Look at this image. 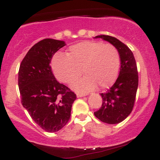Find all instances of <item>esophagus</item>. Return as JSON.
Listing matches in <instances>:
<instances>
[{
	"label": "esophagus",
	"mask_w": 160,
	"mask_h": 160,
	"mask_svg": "<svg viewBox=\"0 0 160 160\" xmlns=\"http://www.w3.org/2000/svg\"><path fill=\"white\" fill-rule=\"evenodd\" d=\"M88 94H86V93H77V97L78 98H81V97H83V96H86V95H87Z\"/></svg>",
	"instance_id": "esophagus-1"
}]
</instances>
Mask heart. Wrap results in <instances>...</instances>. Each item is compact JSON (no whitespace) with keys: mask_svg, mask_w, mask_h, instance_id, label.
<instances>
[{"mask_svg":"<svg viewBox=\"0 0 160 160\" xmlns=\"http://www.w3.org/2000/svg\"><path fill=\"white\" fill-rule=\"evenodd\" d=\"M120 56L115 47L99 41H85L71 46L67 55L57 53L52 69L59 81L71 83L81 74L86 75L72 84L74 89L87 92L98 86L109 87L118 76Z\"/></svg>","mask_w":160,"mask_h":160,"instance_id":"b5f03b06","label":"heart"}]
</instances>
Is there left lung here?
Segmentation results:
<instances>
[{
  "label": "left lung",
  "mask_w": 160,
  "mask_h": 160,
  "mask_svg": "<svg viewBox=\"0 0 160 160\" xmlns=\"http://www.w3.org/2000/svg\"><path fill=\"white\" fill-rule=\"evenodd\" d=\"M109 42L118 51L120 58L119 76L113 86L104 93H101L102 105L94 114L102 122L117 124L131 113L138 86L136 62L132 52L117 38L109 35H98Z\"/></svg>",
  "instance_id": "1"
}]
</instances>
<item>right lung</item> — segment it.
Instances as JSON below:
<instances>
[{"label": "right lung", "mask_w": 160, "mask_h": 160, "mask_svg": "<svg viewBox=\"0 0 160 160\" xmlns=\"http://www.w3.org/2000/svg\"><path fill=\"white\" fill-rule=\"evenodd\" d=\"M65 45L63 40H40L29 49L19 67L18 84L22 106L48 132L65 126L77 98L69 88L57 81L49 65L55 53Z\"/></svg>", "instance_id": "add662e5"}]
</instances>
